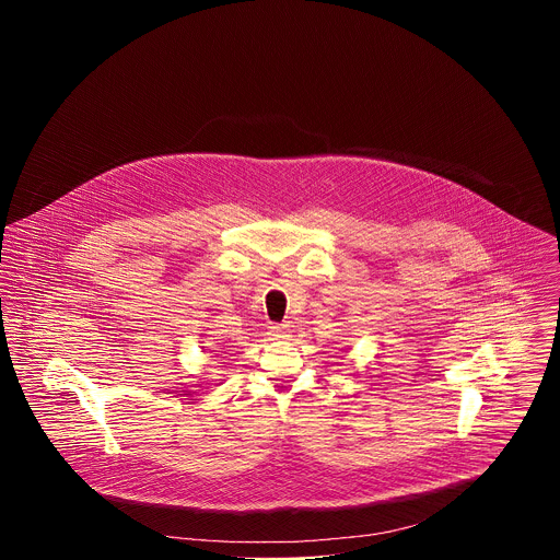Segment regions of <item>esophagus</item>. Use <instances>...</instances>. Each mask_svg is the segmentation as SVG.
Instances as JSON below:
<instances>
[{
  "mask_svg": "<svg viewBox=\"0 0 560 560\" xmlns=\"http://www.w3.org/2000/svg\"><path fill=\"white\" fill-rule=\"evenodd\" d=\"M271 336H273V338H287V336H289V325H287V323H276V325H271Z\"/></svg>",
  "mask_w": 560,
  "mask_h": 560,
  "instance_id": "esophagus-1",
  "label": "esophagus"
}]
</instances>
